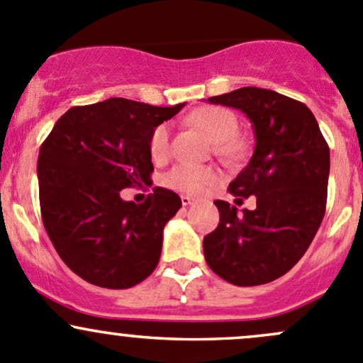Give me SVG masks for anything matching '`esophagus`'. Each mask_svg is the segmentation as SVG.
Returning <instances> with one entry per match:
<instances>
[{
  "label": "esophagus",
  "mask_w": 363,
  "mask_h": 363,
  "mask_svg": "<svg viewBox=\"0 0 363 363\" xmlns=\"http://www.w3.org/2000/svg\"><path fill=\"white\" fill-rule=\"evenodd\" d=\"M181 202H182V205H191V203H195L196 200L189 195H181Z\"/></svg>",
  "instance_id": "esophagus-1"
}]
</instances>
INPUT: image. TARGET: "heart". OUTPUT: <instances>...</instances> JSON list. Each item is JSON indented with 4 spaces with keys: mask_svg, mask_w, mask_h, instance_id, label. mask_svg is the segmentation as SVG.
Segmentation results:
<instances>
[{
    "mask_svg": "<svg viewBox=\"0 0 363 363\" xmlns=\"http://www.w3.org/2000/svg\"><path fill=\"white\" fill-rule=\"evenodd\" d=\"M195 126L211 137L218 155L232 158L237 152V144L233 138L239 133V119L232 111L223 107H205L189 116ZM170 151V130L167 124H160L152 130L149 138V155L155 161H163ZM219 181V172L212 167H199L191 163H179L167 172L163 184L167 188L181 193H202L208 186Z\"/></svg>",
    "mask_w": 363,
    "mask_h": 363,
    "instance_id": "obj_1",
    "label": "heart"
}]
</instances>
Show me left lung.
<instances>
[{"label": "left lung", "instance_id": "left-lung-1", "mask_svg": "<svg viewBox=\"0 0 363 363\" xmlns=\"http://www.w3.org/2000/svg\"><path fill=\"white\" fill-rule=\"evenodd\" d=\"M239 108L255 130V152L230 182L242 212L216 200L219 225L203 237L205 262L235 286H258L284 276L313 242L327 208L330 151L313 112L294 98L262 87H240L208 98Z\"/></svg>", "mask_w": 363, "mask_h": 363}]
</instances>
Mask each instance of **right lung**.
I'll list each match as a JSON object with an SVG mask.
<instances>
[{
	"label": "right lung",
	"instance_id": "obj_1",
	"mask_svg": "<svg viewBox=\"0 0 363 363\" xmlns=\"http://www.w3.org/2000/svg\"><path fill=\"white\" fill-rule=\"evenodd\" d=\"M182 108L111 98L72 107L38 155L42 221L69 270L91 284L124 290L160 262L163 228L181 208L177 193L155 188L144 203L121 189L147 184L152 130ZM152 184V182H151Z\"/></svg>",
	"mask_w": 363,
	"mask_h": 363
}]
</instances>
